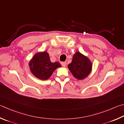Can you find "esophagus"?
I'll use <instances>...</instances> for the list:
<instances>
[{
	"instance_id": "obj_1",
	"label": "esophagus",
	"mask_w": 124,
	"mask_h": 124,
	"mask_svg": "<svg viewBox=\"0 0 124 124\" xmlns=\"http://www.w3.org/2000/svg\"><path fill=\"white\" fill-rule=\"evenodd\" d=\"M61 65L63 67H65L67 65V63L66 62H61Z\"/></svg>"
}]
</instances>
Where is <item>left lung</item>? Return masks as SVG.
Returning a JSON list of instances; mask_svg holds the SVG:
<instances>
[{
  "label": "left lung",
  "instance_id": "left-lung-1",
  "mask_svg": "<svg viewBox=\"0 0 124 124\" xmlns=\"http://www.w3.org/2000/svg\"><path fill=\"white\" fill-rule=\"evenodd\" d=\"M68 68L76 79L82 80L88 76L92 70V63L86 56L76 51Z\"/></svg>",
  "mask_w": 124,
  "mask_h": 124
}]
</instances>
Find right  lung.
<instances>
[{
  "label": "right lung",
  "mask_w": 124,
  "mask_h": 124,
  "mask_svg": "<svg viewBox=\"0 0 124 124\" xmlns=\"http://www.w3.org/2000/svg\"><path fill=\"white\" fill-rule=\"evenodd\" d=\"M31 73L35 77L42 80L50 78L55 70L61 67L59 62H51L46 51H40L35 54L29 62Z\"/></svg>",
  "instance_id": "1"
}]
</instances>
